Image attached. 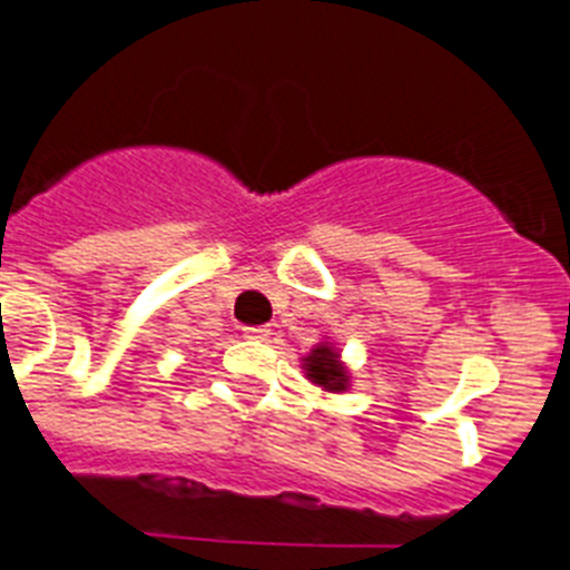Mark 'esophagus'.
<instances>
[{"label": "esophagus", "instance_id": "34e87169", "mask_svg": "<svg viewBox=\"0 0 570 570\" xmlns=\"http://www.w3.org/2000/svg\"><path fill=\"white\" fill-rule=\"evenodd\" d=\"M243 336L255 338V342H269L272 330L269 327H246L243 330Z\"/></svg>", "mask_w": 570, "mask_h": 570}]
</instances>
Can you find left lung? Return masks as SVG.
I'll return each instance as SVG.
<instances>
[{"label":"left lung","instance_id":"1","mask_svg":"<svg viewBox=\"0 0 570 570\" xmlns=\"http://www.w3.org/2000/svg\"><path fill=\"white\" fill-rule=\"evenodd\" d=\"M301 367H304V376L327 394H344L351 389V371L342 362L336 344L327 342V338L315 344L313 351L301 358Z\"/></svg>","mask_w":570,"mask_h":570}]
</instances>
